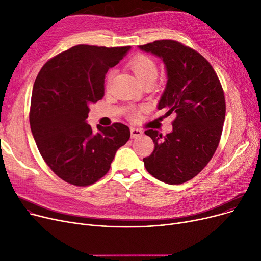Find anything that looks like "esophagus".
I'll use <instances>...</instances> for the list:
<instances>
[{
	"label": "esophagus",
	"instance_id": "esophagus-1",
	"mask_svg": "<svg viewBox=\"0 0 261 261\" xmlns=\"http://www.w3.org/2000/svg\"><path fill=\"white\" fill-rule=\"evenodd\" d=\"M143 135V132L139 128H135V127H130V136L133 139H136V138H139Z\"/></svg>",
	"mask_w": 261,
	"mask_h": 261
}]
</instances>
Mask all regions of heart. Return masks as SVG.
Wrapping results in <instances>:
<instances>
[{"instance_id":"obj_1","label":"heart","mask_w":261,"mask_h":261,"mask_svg":"<svg viewBox=\"0 0 261 261\" xmlns=\"http://www.w3.org/2000/svg\"><path fill=\"white\" fill-rule=\"evenodd\" d=\"M129 68L135 73L136 78L138 79L141 84L147 81H155L158 75V67L155 63V61L150 59L147 56L139 55L135 57L129 62ZM113 72H109L106 76V86L110 85L111 79H112ZM144 111L143 107H139V109H133L129 112V117L133 120H136L139 118L140 114Z\"/></svg>"}]
</instances>
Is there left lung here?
I'll list each match as a JSON object with an SVG mask.
<instances>
[{"instance_id": "8db88e82", "label": "left lung", "mask_w": 261, "mask_h": 261, "mask_svg": "<svg viewBox=\"0 0 261 261\" xmlns=\"http://www.w3.org/2000/svg\"><path fill=\"white\" fill-rule=\"evenodd\" d=\"M139 48L163 61L167 82L158 109L176 115L172 133L145 130L155 148L143 158L144 166L158 180L181 185L200 173L218 147L225 117L223 89L207 60L186 45L160 40Z\"/></svg>"}]
</instances>
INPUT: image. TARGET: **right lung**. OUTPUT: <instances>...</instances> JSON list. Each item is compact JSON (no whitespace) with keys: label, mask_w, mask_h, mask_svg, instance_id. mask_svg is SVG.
Segmentation results:
<instances>
[{"label":"right lung","mask_w":261,"mask_h":261,"mask_svg":"<svg viewBox=\"0 0 261 261\" xmlns=\"http://www.w3.org/2000/svg\"><path fill=\"white\" fill-rule=\"evenodd\" d=\"M130 49L76 45L50 59L34 84L29 123L41 156L62 180L76 187L97 182L110 171L116 151L130 137L122 123L86 122L89 105L104 96L105 74Z\"/></svg>","instance_id":"add662e5"}]
</instances>
